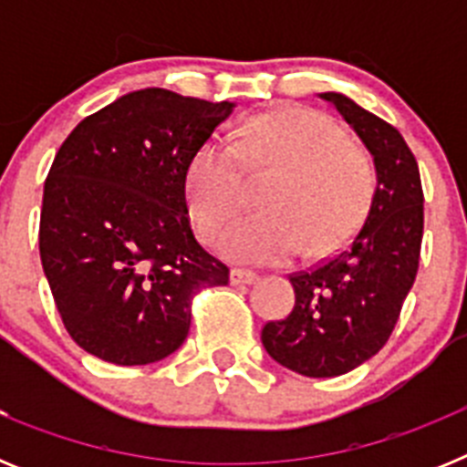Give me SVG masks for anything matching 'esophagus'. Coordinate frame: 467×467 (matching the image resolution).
Instances as JSON below:
<instances>
[{"instance_id": "1", "label": "esophagus", "mask_w": 467, "mask_h": 467, "mask_svg": "<svg viewBox=\"0 0 467 467\" xmlns=\"http://www.w3.org/2000/svg\"><path fill=\"white\" fill-rule=\"evenodd\" d=\"M229 278H231V283H234V285H253V283H257L259 275L253 274V271L234 269V271H231Z\"/></svg>"}]
</instances>
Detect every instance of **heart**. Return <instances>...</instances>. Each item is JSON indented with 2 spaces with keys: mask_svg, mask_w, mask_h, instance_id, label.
<instances>
[{
  "mask_svg": "<svg viewBox=\"0 0 467 467\" xmlns=\"http://www.w3.org/2000/svg\"><path fill=\"white\" fill-rule=\"evenodd\" d=\"M243 166L278 168L264 189L266 210L247 214L226 234V257L283 264L306 247L332 253L365 220L377 189L372 159L332 119L313 109L262 114L234 133V142L205 140L189 159L184 193L205 241H220L243 198Z\"/></svg>",
  "mask_w": 467,
  "mask_h": 467,
  "instance_id": "obj_1",
  "label": "heart"
}]
</instances>
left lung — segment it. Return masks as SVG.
Masks as SVG:
<instances>
[{"label": "left lung", "mask_w": 467, "mask_h": 467, "mask_svg": "<svg viewBox=\"0 0 467 467\" xmlns=\"http://www.w3.org/2000/svg\"><path fill=\"white\" fill-rule=\"evenodd\" d=\"M374 156L377 189L365 224L346 250L290 275L295 308L266 323L262 344L301 377L356 369L388 341L419 271L423 189L419 163L398 128L341 93H320Z\"/></svg>", "instance_id": "8db88e82"}]
</instances>
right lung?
<instances>
[{"label":"right lung","mask_w":467,"mask_h":467,"mask_svg":"<svg viewBox=\"0 0 467 467\" xmlns=\"http://www.w3.org/2000/svg\"><path fill=\"white\" fill-rule=\"evenodd\" d=\"M234 102L166 88L121 95L74 128L44 182L41 266L65 329L105 362H159L184 344L192 299L229 283L189 224V159Z\"/></svg>","instance_id":"right-lung-1"}]
</instances>
